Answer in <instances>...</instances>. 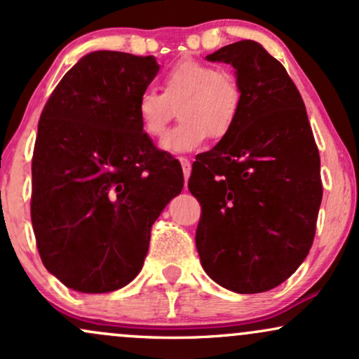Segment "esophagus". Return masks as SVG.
<instances>
[{"instance_id": "1", "label": "esophagus", "mask_w": 359, "mask_h": 359, "mask_svg": "<svg viewBox=\"0 0 359 359\" xmlns=\"http://www.w3.org/2000/svg\"><path fill=\"white\" fill-rule=\"evenodd\" d=\"M180 165H182V172H184V179L189 180V175H191V170H192V163L191 160L185 158V156H180Z\"/></svg>"}]
</instances>
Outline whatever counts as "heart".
Wrapping results in <instances>:
<instances>
[{
    "label": "heart",
    "mask_w": 359,
    "mask_h": 359,
    "mask_svg": "<svg viewBox=\"0 0 359 359\" xmlns=\"http://www.w3.org/2000/svg\"><path fill=\"white\" fill-rule=\"evenodd\" d=\"M179 106L180 123L165 131L160 148L185 154L208 140L228 137L240 118L243 93L233 74L204 62L185 59L162 77V93L145 89L138 96L137 118L148 137H158Z\"/></svg>",
    "instance_id": "heart-1"
}]
</instances>
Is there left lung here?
Returning a JSON list of instances; mask_svg holds the SVG:
<instances>
[{
	"mask_svg": "<svg viewBox=\"0 0 359 359\" xmlns=\"http://www.w3.org/2000/svg\"><path fill=\"white\" fill-rule=\"evenodd\" d=\"M205 59L236 69L243 106L231 133L192 165L196 246L214 282L259 294L285 282L314 241L319 150L299 89L263 45L241 40Z\"/></svg>",
	"mask_w": 359,
	"mask_h": 359,
	"instance_id": "8db88e82",
	"label": "left lung"
}]
</instances>
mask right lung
I'll return each instance as SVG.
<instances>
[{
	"instance_id": "add662e5",
	"label": "right lung",
	"mask_w": 359,
	"mask_h": 359,
	"mask_svg": "<svg viewBox=\"0 0 359 359\" xmlns=\"http://www.w3.org/2000/svg\"><path fill=\"white\" fill-rule=\"evenodd\" d=\"M158 69L151 55L88 53L40 114L32 226L45 269L77 292L106 294L137 277L151 224L182 191V170L137 118Z\"/></svg>"
}]
</instances>
